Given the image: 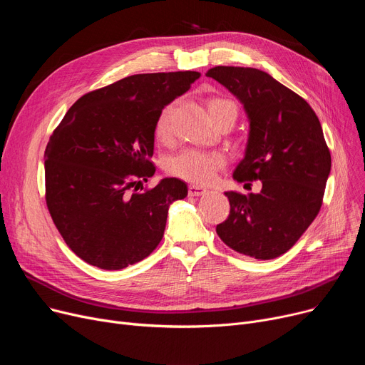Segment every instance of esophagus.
<instances>
[{
	"mask_svg": "<svg viewBox=\"0 0 365 365\" xmlns=\"http://www.w3.org/2000/svg\"><path fill=\"white\" fill-rule=\"evenodd\" d=\"M207 192H208V190L205 187H201V186H197V185L189 186V195L190 197H201V195H205Z\"/></svg>",
	"mask_w": 365,
	"mask_h": 365,
	"instance_id": "esophagus-1",
	"label": "esophagus"
}]
</instances>
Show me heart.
Segmentation results:
<instances>
[{"mask_svg":"<svg viewBox=\"0 0 365 365\" xmlns=\"http://www.w3.org/2000/svg\"><path fill=\"white\" fill-rule=\"evenodd\" d=\"M226 105H234L229 101L223 99H215L210 102L208 109H219ZM173 109L175 106L168 105L158 117L157 121V134L160 138L165 139L171 131V120H173ZM225 158L219 152H208L202 149L187 148L183 149L175 155H171L167 160V170L171 175H175L180 179H185L187 182L194 183H210L215 176L216 171L223 167Z\"/></svg>","mask_w":365,"mask_h":365,"instance_id":"1","label":"heart"}]
</instances>
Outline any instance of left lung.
I'll return each instance as SVG.
<instances>
[{
    "label": "left lung",
    "instance_id": "obj_1",
    "mask_svg": "<svg viewBox=\"0 0 365 365\" xmlns=\"http://www.w3.org/2000/svg\"><path fill=\"white\" fill-rule=\"evenodd\" d=\"M207 76L244 106L248 138L237 182H262L259 194L225 192L229 217L216 232L232 250L259 260L284 255L317 217L331 157L314 109L256 68L215 66Z\"/></svg>",
    "mask_w": 365,
    "mask_h": 365
}]
</instances>
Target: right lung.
I'll use <instances>...</instances> for the list:
<instances>
[{
    "mask_svg": "<svg viewBox=\"0 0 365 365\" xmlns=\"http://www.w3.org/2000/svg\"><path fill=\"white\" fill-rule=\"evenodd\" d=\"M200 75L127 76L83 96L53 131L44 153L46 201L65 242L84 262L118 271L163 240L168 207L187 195V186L165 178L143 189L155 173L157 121Z\"/></svg>",
    "mask_w": 365,
    "mask_h": 365,
    "instance_id": "add662e5",
    "label": "right lung"
}]
</instances>
